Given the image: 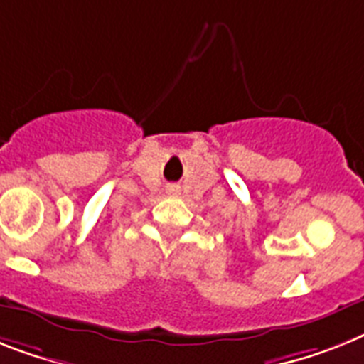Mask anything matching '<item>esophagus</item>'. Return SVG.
<instances>
[{"label": "esophagus", "instance_id": "34e87169", "mask_svg": "<svg viewBox=\"0 0 364 364\" xmlns=\"http://www.w3.org/2000/svg\"><path fill=\"white\" fill-rule=\"evenodd\" d=\"M177 191V188H170V192H176Z\"/></svg>", "mask_w": 364, "mask_h": 364}]
</instances>
